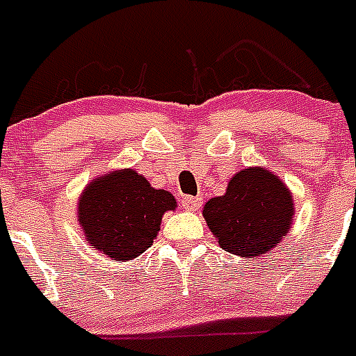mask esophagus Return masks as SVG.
<instances>
[{"instance_id": "34e87169", "label": "esophagus", "mask_w": 356, "mask_h": 356, "mask_svg": "<svg viewBox=\"0 0 356 356\" xmlns=\"http://www.w3.org/2000/svg\"><path fill=\"white\" fill-rule=\"evenodd\" d=\"M200 206H202L200 196H186V198H184V209H187V211H198Z\"/></svg>"}]
</instances>
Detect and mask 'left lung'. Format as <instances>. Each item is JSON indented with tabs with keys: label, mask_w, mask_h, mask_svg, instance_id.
Here are the masks:
<instances>
[{
	"label": "left lung",
	"mask_w": 356,
	"mask_h": 356,
	"mask_svg": "<svg viewBox=\"0 0 356 356\" xmlns=\"http://www.w3.org/2000/svg\"><path fill=\"white\" fill-rule=\"evenodd\" d=\"M202 215L220 248L250 259L268 254L291 232L294 202L277 176L250 167L233 176L222 196L206 202Z\"/></svg>",
	"instance_id": "left-lung-1"
}]
</instances>
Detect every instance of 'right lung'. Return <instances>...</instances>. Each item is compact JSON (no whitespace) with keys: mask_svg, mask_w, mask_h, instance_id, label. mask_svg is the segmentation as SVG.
Masks as SVG:
<instances>
[{"mask_svg":"<svg viewBox=\"0 0 356 356\" xmlns=\"http://www.w3.org/2000/svg\"><path fill=\"white\" fill-rule=\"evenodd\" d=\"M175 209V196L150 187L134 169L112 170L90 181L76 206L88 243L113 261H130L150 248L161 217Z\"/></svg>","mask_w":356,"mask_h":356,"instance_id":"right-lung-1","label":"right lung"}]
</instances>
